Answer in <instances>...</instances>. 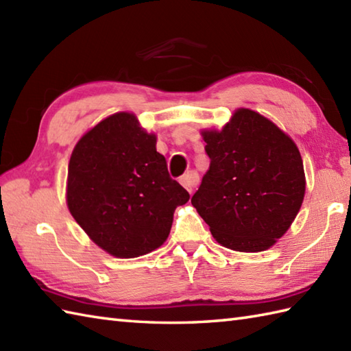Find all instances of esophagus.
Instances as JSON below:
<instances>
[{"instance_id": "1", "label": "esophagus", "mask_w": 351, "mask_h": 351, "mask_svg": "<svg viewBox=\"0 0 351 351\" xmlns=\"http://www.w3.org/2000/svg\"><path fill=\"white\" fill-rule=\"evenodd\" d=\"M197 182H199V176L196 173H187V175H184V176L180 178V184L189 193L193 191V189L196 187Z\"/></svg>"}]
</instances>
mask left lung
I'll list each match as a JSON object with an SVG mask.
<instances>
[{"label": "left lung", "mask_w": 351, "mask_h": 351, "mask_svg": "<svg viewBox=\"0 0 351 351\" xmlns=\"http://www.w3.org/2000/svg\"><path fill=\"white\" fill-rule=\"evenodd\" d=\"M210 170L191 204L221 245L263 252L287 232L304 197L295 143L273 122L237 110L225 128L205 131Z\"/></svg>", "instance_id": "8db88e82"}]
</instances>
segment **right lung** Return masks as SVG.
Segmentation results:
<instances>
[{"label":"right lung","instance_id":"1","mask_svg":"<svg viewBox=\"0 0 351 351\" xmlns=\"http://www.w3.org/2000/svg\"><path fill=\"white\" fill-rule=\"evenodd\" d=\"M156 137L131 113H116L81 137L68 169L69 211L117 258H137L167 240L176 206L190 195L171 180Z\"/></svg>","mask_w":351,"mask_h":351}]
</instances>
